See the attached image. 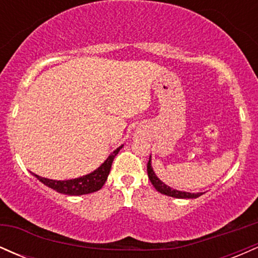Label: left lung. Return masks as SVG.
<instances>
[{
    "label": "left lung",
    "mask_w": 258,
    "mask_h": 258,
    "mask_svg": "<svg viewBox=\"0 0 258 258\" xmlns=\"http://www.w3.org/2000/svg\"><path fill=\"white\" fill-rule=\"evenodd\" d=\"M147 171H148V177H149L150 182H152V184L155 186V189L159 191V193L167 195V197L177 198V199H193V198H199L200 195H203V193H195L194 194V193H186V191L176 190V189L170 188V186H167L165 183H162L161 180L156 177V174L154 173V171L152 168V162H150V158H149V161H148V164H147Z\"/></svg>",
    "instance_id": "1"
}]
</instances>
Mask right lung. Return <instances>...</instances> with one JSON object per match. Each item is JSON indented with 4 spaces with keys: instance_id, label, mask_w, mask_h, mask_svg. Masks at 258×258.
Here are the masks:
<instances>
[{
    "instance_id": "add662e5",
    "label": "right lung",
    "mask_w": 258,
    "mask_h": 258,
    "mask_svg": "<svg viewBox=\"0 0 258 258\" xmlns=\"http://www.w3.org/2000/svg\"><path fill=\"white\" fill-rule=\"evenodd\" d=\"M121 148H122V146L117 148V149L105 160L104 164L100 165L96 171H93V172L90 174H86V176L79 177V178L69 180H54L44 178V177H40L37 176V174H35V176H36V178L40 179L43 184L49 186L53 190L58 191V193L68 195H84L93 193V191L99 190V189L104 185L105 180L108 178V174L110 172L112 160H114L115 155L120 152Z\"/></svg>"
}]
</instances>
